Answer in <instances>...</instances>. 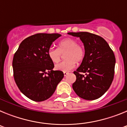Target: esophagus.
Instances as JSON below:
<instances>
[{"instance_id": "obj_1", "label": "esophagus", "mask_w": 127, "mask_h": 127, "mask_svg": "<svg viewBox=\"0 0 127 127\" xmlns=\"http://www.w3.org/2000/svg\"><path fill=\"white\" fill-rule=\"evenodd\" d=\"M68 74H69V73H68V72H64V76H67V75H68Z\"/></svg>"}]
</instances>
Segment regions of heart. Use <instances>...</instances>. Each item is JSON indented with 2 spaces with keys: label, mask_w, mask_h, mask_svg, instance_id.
I'll list each match as a JSON object with an SVG mask.
<instances>
[{
  "label": "heart",
  "mask_w": 127,
  "mask_h": 127,
  "mask_svg": "<svg viewBox=\"0 0 127 127\" xmlns=\"http://www.w3.org/2000/svg\"><path fill=\"white\" fill-rule=\"evenodd\" d=\"M65 53L66 60L55 65L56 70L60 71H70L75 67V62L81 61L85 56V50L76 39L72 38H66L63 39L58 44V49L50 48L48 51V56L52 62H59L61 53Z\"/></svg>",
  "instance_id": "obj_1"
}]
</instances>
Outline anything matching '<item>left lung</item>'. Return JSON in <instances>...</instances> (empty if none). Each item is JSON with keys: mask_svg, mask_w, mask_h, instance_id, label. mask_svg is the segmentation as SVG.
Here are the masks:
<instances>
[{"mask_svg": "<svg viewBox=\"0 0 127 127\" xmlns=\"http://www.w3.org/2000/svg\"><path fill=\"white\" fill-rule=\"evenodd\" d=\"M83 43L85 56L74 74L72 88L79 97L88 100L102 97L109 88L114 77L116 59L113 50L101 37L86 32H69Z\"/></svg>", "mask_w": 127, "mask_h": 127, "instance_id": "8db88e82", "label": "left lung"}]
</instances>
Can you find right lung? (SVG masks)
Returning <instances> with one entry per match:
<instances>
[{"instance_id": "right-lung-1", "label": "right lung", "mask_w": 127, "mask_h": 127, "mask_svg": "<svg viewBox=\"0 0 127 127\" xmlns=\"http://www.w3.org/2000/svg\"><path fill=\"white\" fill-rule=\"evenodd\" d=\"M59 33H37L24 39L13 60L14 78L21 92L35 102L50 98L64 76L53 70V62L48 56L53 42Z\"/></svg>"}]
</instances>
